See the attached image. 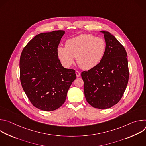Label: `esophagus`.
<instances>
[{
	"instance_id": "esophagus-1",
	"label": "esophagus",
	"mask_w": 146,
	"mask_h": 146,
	"mask_svg": "<svg viewBox=\"0 0 146 146\" xmlns=\"http://www.w3.org/2000/svg\"><path fill=\"white\" fill-rule=\"evenodd\" d=\"M76 74L77 77H79L80 76V74H81L80 72H78V71H76Z\"/></svg>"
}]
</instances>
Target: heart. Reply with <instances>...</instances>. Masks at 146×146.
Listing matches in <instances>:
<instances>
[{"instance_id": "1", "label": "heart", "mask_w": 146, "mask_h": 146, "mask_svg": "<svg viewBox=\"0 0 146 146\" xmlns=\"http://www.w3.org/2000/svg\"><path fill=\"white\" fill-rule=\"evenodd\" d=\"M106 50V43L103 38L91 34H82L68 40L65 47H58L57 55L66 68L73 64L76 57L77 63L81 68L90 70L100 63Z\"/></svg>"}]
</instances>
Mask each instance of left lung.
<instances>
[{"label":"left lung","mask_w":146,"mask_h":146,"mask_svg":"<svg viewBox=\"0 0 146 146\" xmlns=\"http://www.w3.org/2000/svg\"><path fill=\"white\" fill-rule=\"evenodd\" d=\"M104 34L106 50L100 63L81 73L87 102L99 109H109L121 99L129 80L127 54L123 46L110 32Z\"/></svg>","instance_id":"8db88e82"}]
</instances>
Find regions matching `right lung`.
<instances>
[{
  "label": "right lung",
  "instance_id": "right-lung-1",
  "mask_svg": "<svg viewBox=\"0 0 146 146\" xmlns=\"http://www.w3.org/2000/svg\"><path fill=\"white\" fill-rule=\"evenodd\" d=\"M64 31L35 36L24 48L19 59L20 81L32 105L43 111H53L64 103L76 74L62 66L57 48Z\"/></svg>",
  "mask_w": 146,
  "mask_h": 146
}]
</instances>
